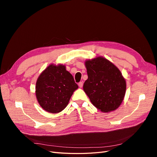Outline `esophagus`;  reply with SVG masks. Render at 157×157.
Instances as JSON below:
<instances>
[{
    "instance_id": "34e87169",
    "label": "esophagus",
    "mask_w": 157,
    "mask_h": 157,
    "mask_svg": "<svg viewBox=\"0 0 157 157\" xmlns=\"http://www.w3.org/2000/svg\"><path fill=\"white\" fill-rule=\"evenodd\" d=\"M78 85V86H79L80 88H82V87L83 86V82H80Z\"/></svg>"
}]
</instances>
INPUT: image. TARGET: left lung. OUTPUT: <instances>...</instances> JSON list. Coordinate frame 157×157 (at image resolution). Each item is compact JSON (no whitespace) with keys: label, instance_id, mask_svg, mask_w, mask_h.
Returning a JSON list of instances; mask_svg holds the SVG:
<instances>
[{"label":"left lung","instance_id":"left-lung-1","mask_svg":"<svg viewBox=\"0 0 157 157\" xmlns=\"http://www.w3.org/2000/svg\"><path fill=\"white\" fill-rule=\"evenodd\" d=\"M88 79L83 90L98 110L109 113L118 108L124 99L125 78L110 61L101 56L85 61Z\"/></svg>","mask_w":157,"mask_h":157}]
</instances>
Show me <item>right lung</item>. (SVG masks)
<instances>
[{
    "label": "right lung",
    "mask_w": 157,
    "mask_h": 157,
    "mask_svg": "<svg viewBox=\"0 0 157 157\" xmlns=\"http://www.w3.org/2000/svg\"><path fill=\"white\" fill-rule=\"evenodd\" d=\"M78 88L65 65L52 63L38 77L35 94L38 102L44 111L58 113L67 107L71 97Z\"/></svg>",
    "instance_id": "1"
}]
</instances>
